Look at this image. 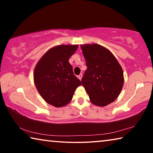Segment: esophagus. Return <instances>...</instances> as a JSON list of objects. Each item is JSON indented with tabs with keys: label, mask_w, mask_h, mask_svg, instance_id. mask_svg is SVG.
<instances>
[{
	"label": "esophagus",
	"mask_w": 153,
	"mask_h": 153,
	"mask_svg": "<svg viewBox=\"0 0 153 153\" xmlns=\"http://www.w3.org/2000/svg\"><path fill=\"white\" fill-rule=\"evenodd\" d=\"M77 77H78V78L81 80L82 79V74H79V76H77Z\"/></svg>",
	"instance_id": "34e87169"
}]
</instances>
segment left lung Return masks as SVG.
Segmentation results:
<instances>
[{
	"mask_svg": "<svg viewBox=\"0 0 153 153\" xmlns=\"http://www.w3.org/2000/svg\"><path fill=\"white\" fill-rule=\"evenodd\" d=\"M87 69L82 79L92 104L105 107L120 95L123 85V72L111 52L97 44L81 45Z\"/></svg>",
	"mask_w": 153,
	"mask_h": 153,
	"instance_id": "left-lung-1",
	"label": "left lung"
}]
</instances>
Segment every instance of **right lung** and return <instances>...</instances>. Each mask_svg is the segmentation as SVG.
<instances>
[{
  "mask_svg": "<svg viewBox=\"0 0 153 153\" xmlns=\"http://www.w3.org/2000/svg\"><path fill=\"white\" fill-rule=\"evenodd\" d=\"M78 45H59L51 48L38 62L33 80L45 101L56 107L67 105L81 82L74 74L69 59Z\"/></svg>",
  "mask_w": 153,
  "mask_h": 153,
  "instance_id": "add662e5",
  "label": "right lung"
}]
</instances>
